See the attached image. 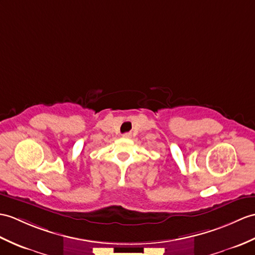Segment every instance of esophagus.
<instances>
[{
  "label": "esophagus",
  "instance_id": "1",
  "mask_svg": "<svg viewBox=\"0 0 255 255\" xmlns=\"http://www.w3.org/2000/svg\"><path fill=\"white\" fill-rule=\"evenodd\" d=\"M130 135H131V134H130L129 132H126V133L123 134V137H124V138H130Z\"/></svg>",
  "mask_w": 255,
  "mask_h": 255
}]
</instances>
